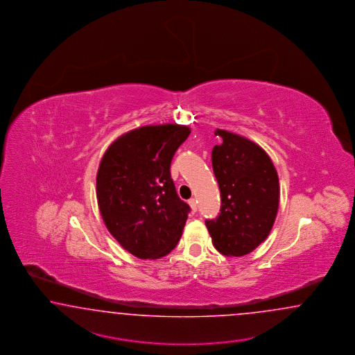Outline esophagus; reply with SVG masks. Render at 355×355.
Here are the masks:
<instances>
[{"label":"esophagus","mask_w":355,"mask_h":355,"mask_svg":"<svg viewBox=\"0 0 355 355\" xmlns=\"http://www.w3.org/2000/svg\"><path fill=\"white\" fill-rule=\"evenodd\" d=\"M189 204H190V207H191L192 211H198V202H196L195 199H190Z\"/></svg>","instance_id":"1"}]
</instances>
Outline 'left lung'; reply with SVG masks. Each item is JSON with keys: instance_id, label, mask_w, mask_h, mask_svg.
I'll return each instance as SVG.
<instances>
[{"instance_id": "1", "label": "left lung", "mask_w": 355, "mask_h": 355, "mask_svg": "<svg viewBox=\"0 0 355 355\" xmlns=\"http://www.w3.org/2000/svg\"><path fill=\"white\" fill-rule=\"evenodd\" d=\"M222 144L211 150V165L220 192V213L207 220L214 248L241 257L268 238L279 208V178L259 144L217 129Z\"/></svg>"}]
</instances>
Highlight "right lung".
Masks as SVG:
<instances>
[{
  "label": "right lung",
  "mask_w": 355,
  "mask_h": 355,
  "mask_svg": "<svg viewBox=\"0 0 355 355\" xmlns=\"http://www.w3.org/2000/svg\"><path fill=\"white\" fill-rule=\"evenodd\" d=\"M191 130L147 125L119 137L96 173V200L105 227L142 259L166 256L182 236L190 207L177 195L171 164Z\"/></svg>",
  "instance_id": "1"
}]
</instances>
